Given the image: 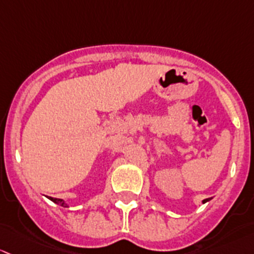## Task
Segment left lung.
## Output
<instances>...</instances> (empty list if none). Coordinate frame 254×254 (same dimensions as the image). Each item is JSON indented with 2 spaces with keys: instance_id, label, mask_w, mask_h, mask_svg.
Returning <instances> with one entry per match:
<instances>
[{
  "instance_id": "obj_1",
  "label": "left lung",
  "mask_w": 254,
  "mask_h": 254,
  "mask_svg": "<svg viewBox=\"0 0 254 254\" xmlns=\"http://www.w3.org/2000/svg\"><path fill=\"white\" fill-rule=\"evenodd\" d=\"M210 199H211V198H206V199L203 200V204H204V203H206V202H209V200H210Z\"/></svg>"
}]
</instances>
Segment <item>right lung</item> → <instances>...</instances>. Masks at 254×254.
I'll list each match as a JSON object with an SVG mask.
<instances>
[{"instance_id": "1", "label": "right lung", "mask_w": 254, "mask_h": 254, "mask_svg": "<svg viewBox=\"0 0 254 254\" xmlns=\"http://www.w3.org/2000/svg\"><path fill=\"white\" fill-rule=\"evenodd\" d=\"M49 199L52 200V202H54V203H56V204H59V205H61V206H64V208H68V204H67V203L64 202V200L59 199V198H52V197H50Z\"/></svg>"}]
</instances>
